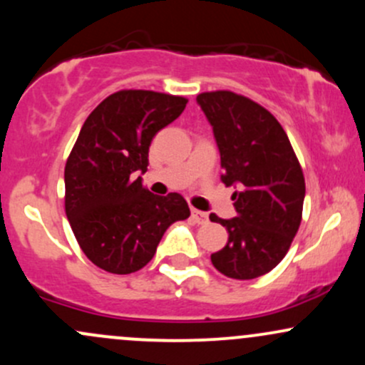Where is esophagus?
Listing matches in <instances>:
<instances>
[{
	"mask_svg": "<svg viewBox=\"0 0 365 365\" xmlns=\"http://www.w3.org/2000/svg\"><path fill=\"white\" fill-rule=\"evenodd\" d=\"M192 220L195 223H199V225H202V223H207V213H202L199 210H192Z\"/></svg>",
	"mask_w": 365,
	"mask_h": 365,
	"instance_id": "esophagus-1",
	"label": "esophagus"
}]
</instances>
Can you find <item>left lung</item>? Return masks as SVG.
Instances as JSON below:
<instances>
[{"instance_id":"obj_1","label":"left lung","mask_w":365,"mask_h":365,"mask_svg":"<svg viewBox=\"0 0 365 365\" xmlns=\"http://www.w3.org/2000/svg\"><path fill=\"white\" fill-rule=\"evenodd\" d=\"M197 103L213 126L222 182L237 187L232 194L237 216L210 215L228 232L211 262L230 279H256L289 251L302 223L305 176L286 131L265 107L228 90L197 95Z\"/></svg>"}]
</instances>
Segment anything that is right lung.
I'll return each mask as SVG.
<instances>
[{
  "mask_svg": "<svg viewBox=\"0 0 365 365\" xmlns=\"http://www.w3.org/2000/svg\"><path fill=\"white\" fill-rule=\"evenodd\" d=\"M189 100L150 90L115 91L83 124L66 163V215L93 265L131 274L155 255L166 228L190 216L176 192L154 195L135 178L149 166V147Z\"/></svg>",
  "mask_w": 365,
  "mask_h": 365,
  "instance_id": "right-lung-1",
  "label": "right lung"
}]
</instances>
